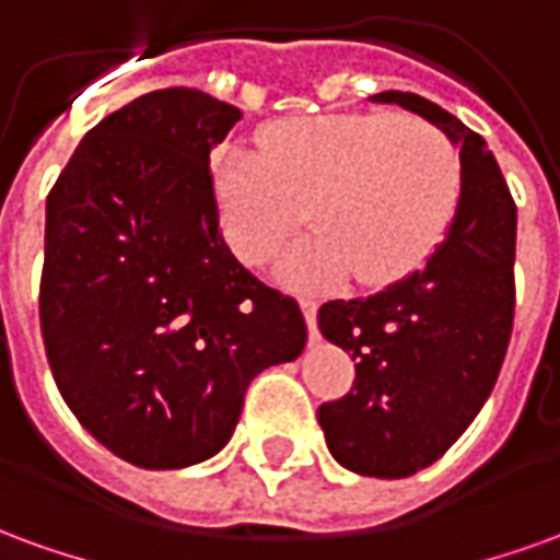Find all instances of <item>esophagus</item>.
<instances>
[{"instance_id": "1", "label": "esophagus", "mask_w": 560, "mask_h": 560, "mask_svg": "<svg viewBox=\"0 0 560 560\" xmlns=\"http://www.w3.org/2000/svg\"><path fill=\"white\" fill-rule=\"evenodd\" d=\"M300 308H303L305 324H308V341L315 345L320 339V332H317V303L315 300H300Z\"/></svg>"}]
</instances>
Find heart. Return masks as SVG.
I'll return each mask as SVG.
<instances>
[{
	"instance_id": "b5f03b06",
	"label": "heart",
	"mask_w": 560,
	"mask_h": 560,
	"mask_svg": "<svg viewBox=\"0 0 560 560\" xmlns=\"http://www.w3.org/2000/svg\"><path fill=\"white\" fill-rule=\"evenodd\" d=\"M462 155L420 116L327 114L284 119L260 152H221L212 191L224 240L245 264H264L312 201L315 233L284 252L279 279L336 284L348 272L377 288L420 269L444 243L462 200Z\"/></svg>"
}]
</instances>
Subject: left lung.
<instances>
[{
	"label": "left lung",
	"instance_id": "obj_1",
	"mask_svg": "<svg viewBox=\"0 0 560 560\" xmlns=\"http://www.w3.org/2000/svg\"><path fill=\"white\" fill-rule=\"evenodd\" d=\"M429 119L462 155V200L425 267L384 291L320 305L317 327L353 353L348 396L317 408L332 458L399 480L456 444L489 399L516 308V203L486 140L413 92H377Z\"/></svg>",
	"mask_w": 560,
	"mask_h": 560
}]
</instances>
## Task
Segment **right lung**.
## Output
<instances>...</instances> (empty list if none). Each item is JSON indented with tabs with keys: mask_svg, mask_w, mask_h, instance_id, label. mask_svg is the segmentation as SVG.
Wrapping results in <instances>:
<instances>
[{
	"mask_svg": "<svg viewBox=\"0 0 560 560\" xmlns=\"http://www.w3.org/2000/svg\"><path fill=\"white\" fill-rule=\"evenodd\" d=\"M243 114L155 90L86 131L47 195L42 336L80 425L149 470L231 441L248 384L305 348L293 296L219 231L209 152Z\"/></svg>",
	"mask_w": 560,
	"mask_h": 560,
	"instance_id": "1",
	"label": "right lung"
}]
</instances>
